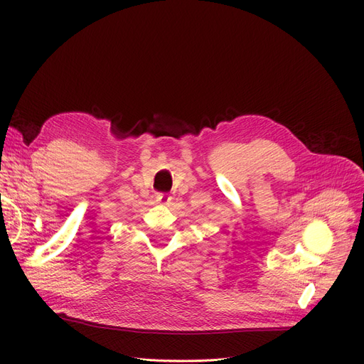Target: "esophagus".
<instances>
[{"mask_svg":"<svg viewBox=\"0 0 364 364\" xmlns=\"http://www.w3.org/2000/svg\"><path fill=\"white\" fill-rule=\"evenodd\" d=\"M156 202H159L162 205H167L170 202V197L164 193H156Z\"/></svg>","mask_w":364,"mask_h":364,"instance_id":"34e87169","label":"esophagus"}]
</instances>
